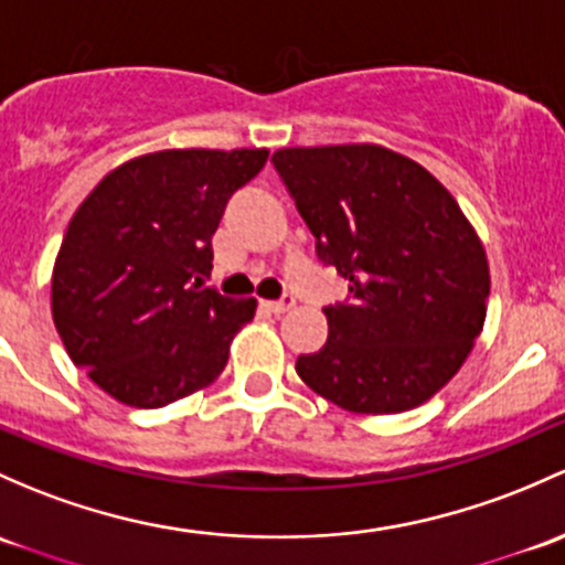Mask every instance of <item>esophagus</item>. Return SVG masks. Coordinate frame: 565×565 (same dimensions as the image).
<instances>
[{
  "label": "esophagus",
  "mask_w": 565,
  "mask_h": 565,
  "mask_svg": "<svg viewBox=\"0 0 565 565\" xmlns=\"http://www.w3.org/2000/svg\"><path fill=\"white\" fill-rule=\"evenodd\" d=\"M263 306H265L267 311H270V313H287L289 308L295 306V300H292V298H281V300H265Z\"/></svg>",
  "instance_id": "34e87169"
}]
</instances>
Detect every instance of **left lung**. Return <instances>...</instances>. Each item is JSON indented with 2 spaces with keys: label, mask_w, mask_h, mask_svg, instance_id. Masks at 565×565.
Listing matches in <instances>:
<instances>
[{
  "label": "left lung",
  "mask_w": 565,
  "mask_h": 565,
  "mask_svg": "<svg viewBox=\"0 0 565 565\" xmlns=\"http://www.w3.org/2000/svg\"><path fill=\"white\" fill-rule=\"evenodd\" d=\"M273 164L317 257L349 281L298 376L354 414L423 406L484 328L490 267L473 224L436 175L376 142L281 148Z\"/></svg>",
  "instance_id": "left-lung-1"
}]
</instances>
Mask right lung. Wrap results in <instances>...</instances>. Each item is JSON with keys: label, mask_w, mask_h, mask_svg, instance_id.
<instances>
[{"label": "right lung", "mask_w": 565, "mask_h": 565, "mask_svg": "<svg viewBox=\"0 0 565 565\" xmlns=\"http://www.w3.org/2000/svg\"><path fill=\"white\" fill-rule=\"evenodd\" d=\"M267 148H170L110 170L78 205L53 263L51 311L70 360L135 408L216 382L257 300L203 287L227 200Z\"/></svg>", "instance_id": "obj_1"}]
</instances>
